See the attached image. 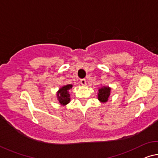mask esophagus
<instances>
[{"label": "esophagus", "mask_w": 158, "mask_h": 158, "mask_svg": "<svg viewBox=\"0 0 158 158\" xmlns=\"http://www.w3.org/2000/svg\"><path fill=\"white\" fill-rule=\"evenodd\" d=\"M80 83H81V85H83V86H85L86 84V80L85 79H82L80 80Z\"/></svg>", "instance_id": "1"}]
</instances>
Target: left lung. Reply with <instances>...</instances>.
<instances>
[{"label":"left lung","mask_w":158,"mask_h":158,"mask_svg":"<svg viewBox=\"0 0 158 158\" xmlns=\"http://www.w3.org/2000/svg\"><path fill=\"white\" fill-rule=\"evenodd\" d=\"M110 94V88L109 87H103L99 89L98 91V100L102 102H106Z\"/></svg>","instance_id":"left-lung-1"}]
</instances>
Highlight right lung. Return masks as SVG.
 I'll return each mask as SVG.
<instances>
[{"instance_id":"obj_1","label":"right lung","mask_w":158,"mask_h":158,"mask_svg":"<svg viewBox=\"0 0 158 158\" xmlns=\"http://www.w3.org/2000/svg\"><path fill=\"white\" fill-rule=\"evenodd\" d=\"M72 85L68 84L66 85L59 90L58 92H57V98H58V101L60 103L62 106H65L68 102H69L70 98H69V94L68 93V90L72 89Z\"/></svg>"}]
</instances>
